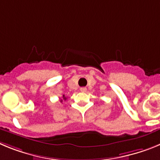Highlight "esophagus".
I'll return each instance as SVG.
<instances>
[{"label":"esophagus","mask_w":160,"mask_h":160,"mask_svg":"<svg viewBox=\"0 0 160 160\" xmlns=\"http://www.w3.org/2000/svg\"><path fill=\"white\" fill-rule=\"evenodd\" d=\"M87 87H81V88H80V90H81L82 92H86V91H87Z\"/></svg>","instance_id":"obj_1"}]
</instances>
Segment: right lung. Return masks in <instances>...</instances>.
<instances>
[{"mask_svg": "<svg viewBox=\"0 0 160 160\" xmlns=\"http://www.w3.org/2000/svg\"><path fill=\"white\" fill-rule=\"evenodd\" d=\"M62 98H63V99H64V100H66V98L65 97V95L62 96ZM62 102V99H61V102Z\"/></svg>", "mask_w": 160, "mask_h": 160, "instance_id": "1", "label": "right lung"}]
</instances>
